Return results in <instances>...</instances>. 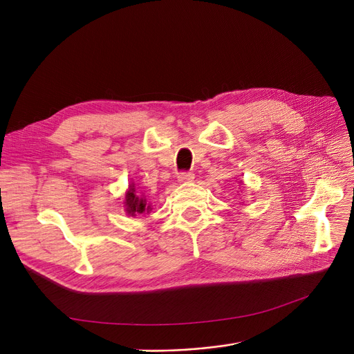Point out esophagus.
I'll list each match as a JSON object with an SVG mask.
<instances>
[{
  "mask_svg": "<svg viewBox=\"0 0 354 354\" xmlns=\"http://www.w3.org/2000/svg\"><path fill=\"white\" fill-rule=\"evenodd\" d=\"M194 174L192 172H180L179 175H178V180L180 182V183H189V182H192L194 180Z\"/></svg>",
  "mask_w": 354,
  "mask_h": 354,
  "instance_id": "esophagus-1",
  "label": "esophagus"
}]
</instances>
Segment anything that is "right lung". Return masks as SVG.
<instances>
[{
    "label": "right lung",
    "instance_id": "right-lung-1",
    "mask_svg": "<svg viewBox=\"0 0 354 354\" xmlns=\"http://www.w3.org/2000/svg\"><path fill=\"white\" fill-rule=\"evenodd\" d=\"M123 207H124L126 214L129 216H133V218L139 214H149L152 211V205L146 201V198L143 195L138 194L133 182L129 185V189L124 192Z\"/></svg>",
    "mask_w": 354,
    "mask_h": 354
}]
</instances>
